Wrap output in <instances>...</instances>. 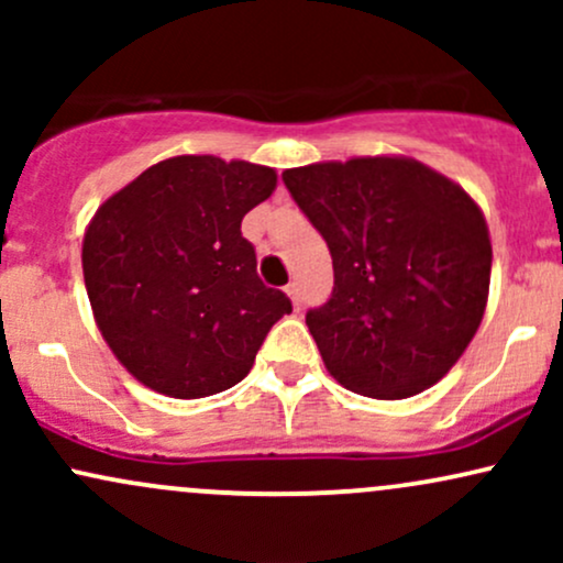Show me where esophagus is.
Segmentation results:
<instances>
[{
  "label": "esophagus",
  "mask_w": 563,
  "mask_h": 563,
  "mask_svg": "<svg viewBox=\"0 0 563 563\" xmlns=\"http://www.w3.org/2000/svg\"><path fill=\"white\" fill-rule=\"evenodd\" d=\"M286 294H288L290 303H294V307H299V303H301V294H299V286H296V283H288Z\"/></svg>",
  "instance_id": "esophagus-1"
}]
</instances>
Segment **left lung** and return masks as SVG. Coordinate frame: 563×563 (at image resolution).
I'll list each match as a JSON object with an SVG mask.
<instances>
[{"label": "left lung", "instance_id": "1", "mask_svg": "<svg viewBox=\"0 0 563 563\" xmlns=\"http://www.w3.org/2000/svg\"><path fill=\"white\" fill-rule=\"evenodd\" d=\"M283 183L331 249L333 294L307 312L328 373L373 399L437 384L487 307L493 243L476 200L407 156L322 161Z\"/></svg>", "mask_w": 563, "mask_h": 563}]
</instances>
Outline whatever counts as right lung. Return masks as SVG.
I'll return each mask as SVG.
<instances>
[{
	"label": "right lung",
	"mask_w": 563,
	"mask_h": 563,
	"mask_svg": "<svg viewBox=\"0 0 563 563\" xmlns=\"http://www.w3.org/2000/svg\"><path fill=\"white\" fill-rule=\"evenodd\" d=\"M269 166L217 156L158 161L113 192L84 232V286L121 365L174 399L249 376L290 301L256 275L241 222L273 196Z\"/></svg>",
	"instance_id": "1"
}]
</instances>
